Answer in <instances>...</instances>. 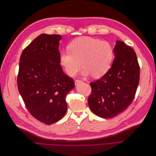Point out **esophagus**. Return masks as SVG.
<instances>
[{"instance_id": "1", "label": "esophagus", "mask_w": 156, "mask_h": 156, "mask_svg": "<svg viewBox=\"0 0 156 156\" xmlns=\"http://www.w3.org/2000/svg\"><path fill=\"white\" fill-rule=\"evenodd\" d=\"M83 81H81V80H75V85H77V84H79V83H82Z\"/></svg>"}]
</instances>
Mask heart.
<instances>
[{
  "label": "heart",
  "instance_id": "b5f03b06",
  "mask_svg": "<svg viewBox=\"0 0 156 156\" xmlns=\"http://www.w3.org/2000/svg\"><path fill=\"white\" fill-rule=\"evenodd\" d=\"M68 49L60 52L59 60L71 77L75 76L83 66L84 76L92 74L94 78L101 77L109 69L114 56L108 42L92 37L75 39L68 45Z\"/></svg>",
  "mask_w": 156,
  "mask_h": 156
}]
</instances>
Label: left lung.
Returning <instances> with one entry per match:
<instances>
[{"mask_svg": "<svg viewBox=\"0 0 156 156\" xmlns=\"http://www.w3.org/2000/svg\"><path fill=\"white\" fill-rule=\"evenodd\" d=\"M111 68L100 79L90 83L88 105L103 119L116 116L133 101L140 79V67L134 50L116 41Z\"/></svg>", "mask_w": 156, "mask_h": 156, "instance_id": "1", "label": "left lung"}]
</instances>
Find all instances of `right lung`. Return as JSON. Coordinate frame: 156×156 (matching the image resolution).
<instances>
[{"instance_id":"right-lung-1","label":"right lung","mask_w":156,"mask_h":156,"mask_svg":"<svg viewBox=\"0 0 156 156\" xmlns=\"http://www.w3.org/2000/svg\"><path fill=\"white\" fill-rule=\"evenodd\" d=\"M61 38L58 34H41L23 51L20 60L19 92L30 115L48 125L64 116L66 96L75 86L60 64Z\"/></svg>"}]
</instances>
